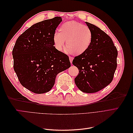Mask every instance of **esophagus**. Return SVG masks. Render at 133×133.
Wrapping results in <instances>:
<instances>
[{
	"label": "esophagus",
	"instance_id": "34e87169",
	"mask_svg": "<svg viewBox=\"0 0 133 133\" xmlns=\"http://www.w3.org/2000/svg\"><path fill=\"white\" fill-rule=\"evenodd\" d=\"M69 60H70V62L71 63L72 62H73V58L72 57H69Z\"/></svg>",
	"mask_w": 133,
	"mask_h": 133
}]
</instances>
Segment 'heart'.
Listing matches in <instances>:
<instances>
[{
	"mask_svg": "<svg viewBox=\"0 0 133 133\" xmlns=\"http://www.w3.org/2000/svg\"><path fill=\"white\" fill-rule=\"evenodd\" d=\"M59 33L53 37L55 47L62 50L66 41V48L70 53L81 55L89 49L92 41V32L87 25L76 21L64 23L59 29Z\"/></svg>",
	"mask_w": 133,
	"mask_h": 133,
	"instance_id": "obj_1",
	"label": "heart"
}]
</instances>
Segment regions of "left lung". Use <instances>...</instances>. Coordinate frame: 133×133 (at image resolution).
<instances>
[{
    "instance_id": "obj_1",
    "label": "left lung",
    "mask_w": 133,
    "mask_h": 133,
    "mask_svg": "<svg viewBox=\"0 0 133 133\" xmlns=\"http://www.w3.org/2000/svg\"><path fill=\"white\" fill-rule=\"evenodd\" d=\"M85 23L91 30L92 41L89 49L73 60L79 69L74 80L82 91L93 93L112 82L117 67L118 50L105 32L91 23Z\"/></svg>"
}]
</instances>
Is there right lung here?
<instances>
[{"mask_svg": "<svg viewBox=\"0 0 133 133\" xmlns=\"http://www.w3.org/2000/svg\"><path fill=\"white\" fill-rule=\"evenodd\" d=\"M62 21L56 17L35 24L19 36L13 48L14 70L22 85L34 93L50 91L57 74L71 65L69 57L54 46Z\"/></svg>", "mask_w": 133, "mask_h": 133, "instance_id": "obj_1", "label": "right lung"}]
</instances>
